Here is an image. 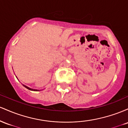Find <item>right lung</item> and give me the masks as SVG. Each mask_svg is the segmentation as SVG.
I'll use <instances>...</instances> for the list:
<instances>
[{
  "mask_svg": "<svg viewBox=\"0 0 128 128\" xmlns=\"http://www.w3.org/2000/svg\"><path fill=\"white\" fill-rule=\"evenodd\" d=\"M23 86H24V87H26V88H27V89L29 90H32V91H39V90H35V89H32V88H30L28 87V86H24V85H23Z\"/></svg>",
  "mask_w": 128,
  "mask_h": 128,
  "instance_id": "1",
  "label": "right lung"
}]
</instances>
